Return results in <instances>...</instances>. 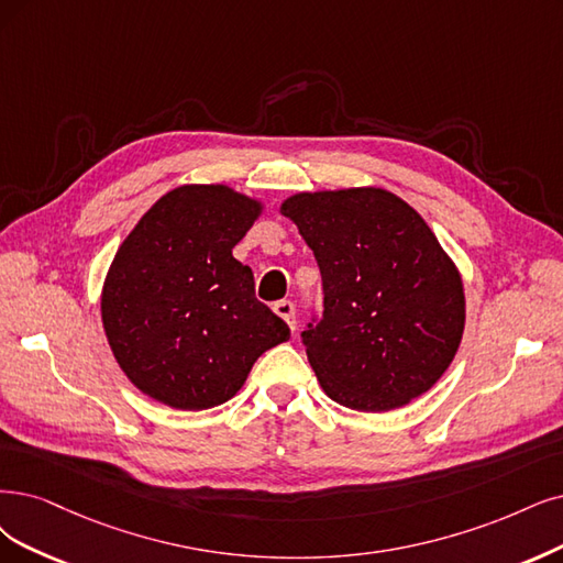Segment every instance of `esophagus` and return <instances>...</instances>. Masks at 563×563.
<instances>
[{"label":"esophagus","instance_id":"1","mask_svg":"<svg viewBox=\"0 0 563 563\" xmlns=\"http://www.w3.org/2000/svg\"><path fill=\"white\" fill-rule=\"evenodd\" d=\"M274 310H276V316L283 318V320L289 324V329L295 331V327H297V310H295V303L289 301V299H283V301H276V303H274Z\"/></svg>","mask_w":563,"mask_h":563}]
</instances>
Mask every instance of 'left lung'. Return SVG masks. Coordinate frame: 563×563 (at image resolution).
Returning <instances> with one entry per match:
<instances>
[{"label": "left lung", "instance_id": "1", "mask_svg": "<svg viewBox=\"0 0 563 563\" xmlns=\"http://www.w3.org/2000/svg\"><path fill=\"white\" fill-rule=\"evenodd\" d=\"M313 250L322 316L301 331L329 399L385 412L439 380L464 334V285L429 224L380 187L301 192L280 206Z\"/></svg>", "mask_w": 563, "mask_h": 563}]
</instances>
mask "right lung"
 Listing matches in <instances>:
<instances>
[{
	"mask_svg": "<svg viewBox=\"0 0 563 563\" xmlns=\"http://www.w3.org/2000/svg\"><path fill=\"white\" fill-rule=\"evenodd\" d=\"M262 211L227 185H183L153 203L118 247L101 322L128 378L159 404L206 410L243 387L289 327L255 297L232 247Z\"/></svg>",
	"mask_w": 563,
	"mask_h": 563,
	"instance_id": "obj_1",
	"label": "right lung"
}]
</instances>
